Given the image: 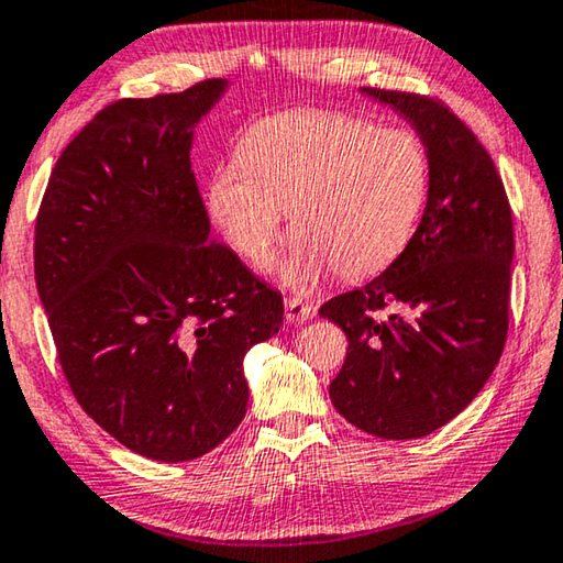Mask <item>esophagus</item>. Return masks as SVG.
I'll list each match as a JSON object with an SVG mask.
<instances>
[{
  "mask_svg": "<svg viewBox=\"0 0 563 563\" xmlns=\"http://www.w3.org/2000/svg\"><path fill=\"white\" fill-rule=\"evenodd\" d=\"M287 321L289 324H303L307 319H314L317 317V307L314 303H307L301 299H287Z\"/></svg>",
  "mask_w": 563,
  "mask_h": 563,
  "instance_id": "obj_1",
  "label": "esophagus"
}]
</instances>
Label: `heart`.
Here are the masks:
<instances>
[{
    "label": "heart",
    "instance_id": "obj_1",
    "mask_svg": "<svg viewBox=\"0 0 563 563\" xmlns=\"http://www.w3.org/2000/svg\"><path fill=\"white\" fill-rule=\"evenodd\" d=\"M431 189L423 144L334 112H287L256 122L239 164L211 172L207 209L236 254L264 269L291 211L297 232L282 279L307 289L336 269L366 279L401 260Z\"/></svg>",
    "mask_w": 563,
    "mask_h": 563
}]
</instances>
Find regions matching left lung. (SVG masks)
Instances as JSON below:
<instances>
[{
    "label": "left lung",
    "mask_w": 563,
    "mask_h": 563,
    "mask_svg": "<svg viewBox=\"0 0 563 563\" xmlns=\"http://www.w3.org/2000/svg\"><path fill=\"white\" fill-rule=\"evenodd\" d=\"M407 119L431 189L407 252L362 289L319 309L349 339L329 384L334 409L379 439H421L489 382L509 331L514 224L489 152L437 99L362 89Z\"/></svg>",
    "instance_id": "left-lung-1"
}]
</instances>
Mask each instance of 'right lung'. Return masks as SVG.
Wrapping results in <instances>:
<instances>
[{"label":"right lung","mask_w":563,"mask_h":563,"mask_svg":"<svg viewBox=\"0 0 563 563\" xmlns=\"http://www.w3.org/2000/svg\"><path fill=\"white\" fill-rule=\"evenodd\" d=\"M227 79L101 109L54 164L34 276L74 396L119 444L191 462L242 423L282 294L209 236L191 144Z\"/></svg>","instance_id":"add662e5"}]
</instances>
